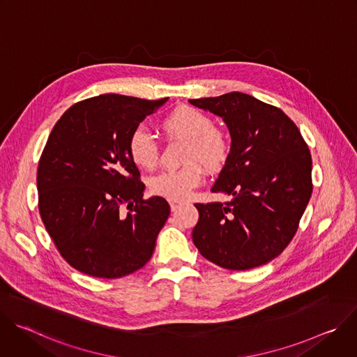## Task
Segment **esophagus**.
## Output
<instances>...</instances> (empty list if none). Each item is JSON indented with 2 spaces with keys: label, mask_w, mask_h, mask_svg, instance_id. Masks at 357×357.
Masks as SVG:
<instances>
[{
  "label": "esophagus",
  "mask_w": 357,
  "mask_h": 357,
  "mask_svg": "<svg viewBox=\"0 0 357 357\" xmlns=\"http://www.w3.org/2000/svg\"><path fill=\"white\" fill-rule=\"evenodd\" d=\"M169 205H171V211L175 212L182 205V203L181 202H175V200H169Z\"/></svg>",
  "instance_id": "34e87169"
}]
</instances>
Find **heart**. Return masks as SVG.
Returning <instances> with one entry per match:
<instances>
[{
  "label": "heart",
  "mask_w": 357,
  "mask_h": 357,
  "mask_svg": "<svg viewBox=\"0 0 357 357\" xmlns=\"http://www.w3.org/2000/svg\"><path fill=\"white\" fill-rule=\"evenodd\" d=\"M161 128L169 138L188 142L183 162L189 165L152 176L149 188L152 193L181 202L188 199L193 189L202 183L203 174L199 165L209 172L223 167L229 155V138L215 127L213 120L206 113L189 106L179 107L168 114ZM127 151L131 161L142 169L149 171L158 165V142L144 127H138L130 134Z\"/></svg>",
  "instance_id": "heart-1"
}]
</instances>
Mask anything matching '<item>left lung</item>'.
Listing matches in <instances>:
<instances>
[{"label":"left lung","instance_id":"obj_1","mask_svg":"<svg viewBox=\"0 0 357 357\" xmlns=\"http://www.w3.org/2000/svg\"><path fill=\"white\" fill-rule=\"evenodd\" d=\"M223 119L231 146L212 192L229 202L196 203L192 238L206 260L227 270L267 264L296 233L312 193V160L294 121L245 93L193 98Z\"/></svg>","mask_w":357,"mask_h":357}]
</instances>
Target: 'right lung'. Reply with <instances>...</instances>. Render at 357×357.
<instances>
[{"label": "right lung", "mask_w": 357, "mask_h": 357, "mask_svg": "<svg viewBox=\"0 0 357 357\" xmlns=\"http://www.w3.org/2000/svg\"><path fill=\"white\" fill-rule=\"evenodd\" d=\"M167 100L100 94L68 109L50 132L36 175L39 213L77 271L120 278L152 257L171 209L164 197H142L145 185L127 142Z\"/></svg>", "instance_id": "add662e5"}]
</instances>
